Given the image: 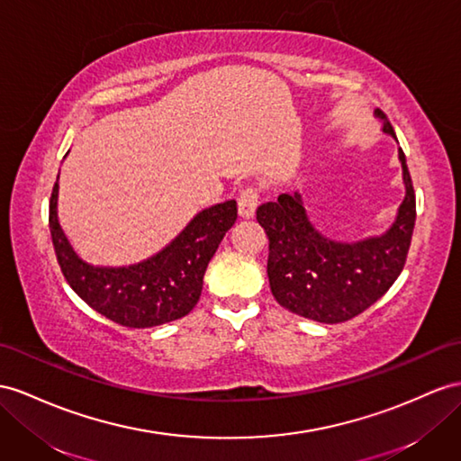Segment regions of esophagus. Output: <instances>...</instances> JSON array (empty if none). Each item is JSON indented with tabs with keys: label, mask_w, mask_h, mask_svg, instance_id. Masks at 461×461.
<instances>
[{
	"label": "esophagus",
	"mask_w": 461,
	"mask_h": 461,
	"mask_svg": "<svg viewBox=\"0 0 461 461\" xmlns=\"http://www.w3.org/2000/svg\"><path fill=\"white\" fill-rule=\"evenodd\" d=\"M258 204V188L257 186H247L240 193L238 198V208H240V216L243 218H251L255 214Z\"/></svg>",
	"instance_id": "1"
}]
</instances>
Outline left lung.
Segmentation results:
<instances>
[{
  "label": "left lung",
  "mask_w": 461,
  "mask_h": 461,
  "mask_svg": "<svg viewBox=\"0 0 461 461\" xmlns=\"http://www.w3.org/2000/svg\"><path fill=\"white\" fill-rule=\"evenodd\" d=\"M375 114L384 118V132L395 138L384 113L377 109ZM399 159L405 198L392 228L380 238L357 243L325 238L310 223L298 193L280 194L257 208V221L268 238L270 292L282 308L305 320L343 323L392 288L405 267L417 218L415 188L401 148Z\"/></svg>",
  "instance_id": "8db88e82"
}]
</instances>
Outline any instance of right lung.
<instances>
[{
  "label": "right lung",
  "mask_w": 461,
  "mask_h": 461,
  "mask_svg": "<svg viewBox=\"0 0 461 461\" xmlns=\"http://www.w3.org/2000/svg\"><path fill=\"white\" fill-rule=\"evenodd\" d=\"M58 183L50 196V235L68 285L89 308L132 329L156 327L191 313L203 278L223 235L238 218L235 200L210 206L176 238L146 261L130 267H93L76 255L56 214Z\"/></svg>",
  "instance_id": "add662e5"
}]
</instances>
